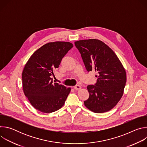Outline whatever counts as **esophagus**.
Returning a JSON list of instances; mask_svg holds the SVG:
<instances>
[{
    "label": "esophagus",
    "mask_w": 147,
    "mask_h": 147,
    "mask_svg": "<svg viewBox=\"0 0 147 147\" xmlns=\"http://www.w3.org/2000/svg\"><path fill=\"white\" fill-rule=\"evenodd\" d=\"M81 88V87L80 86H79V85H76V86H75L74 87V89L75 90H77V91L80 90Z\"/></svg>",
    "instance_id": "esophagus-1"
}]
</instances>
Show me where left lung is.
Here are the masks:
<instances>
[{
  "label": "left lung",
  "instance_id": "left-lung-1",
  "mask_svg": "<svg viewBox=\"0 0 147 147\" xmlns=\"http://www.w3.org/2000/svg\"><path fill=\"white\" fill-rule=\"evenodd\" d=\"M88 71L94 70L98 78L95 85H88V99L85 106L101 113L113 109L123 96L126 73L115 53L102 41L84 39L74 42Z\"/></svg>",
  "mask_w": 147,
  "mask_h": 147
}]
</instances>
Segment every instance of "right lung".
I'll list each match as a JSON object with an SVG mask.
<instances>
[{"instance_id": "obj_1", "label": "right lung", "mask_w": 147, "mask_h": 147, "mask_svg": "<svg viewBox=\"0 0 147 147\" xmlns=\"http://www.w3.org/2000/svg\"><path fill=\"white\" fill-rule=\"evenodd\" d=\"M73 47L69 42H49L37 49L27 62L22 73L23 91L36 110L49 113L64 105L71 88L53 83L51 76Z\"/></svg>"}]
</instances>
